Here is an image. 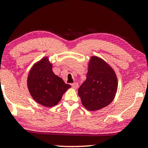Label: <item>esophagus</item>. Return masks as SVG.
I'll return each mask as SVG.
<instances>
[{
	"mask_svg": "<svg viewBox=\"0 0 148 148\" xmlns=\"http://www.w3.org/2000/svg\"><path fill=\"white\" fill-rule=\"evenodd\" d=\"M71 85H72V87L73 88H74V89H77L78 87V84L77 83H72Z\"/></svg>",
	"mask_w": 148,
	"mask_h": 148,
	"instance_id": "esophagus-1",
	"label": "esophagus"
}]
</instances>
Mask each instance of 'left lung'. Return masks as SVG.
<instances>
[{
  "instance_id": "left-lung-1",
  "label": "left lung",
  "mask_w": 148,
  "mask_h": 148,
  "mask_svg": "<svg viewBox=\"0 0 148 148\" xmlns=\"http://www.w3.org/2000/svg\"><path fill=\"white\" fill-rule=\"evenodd\" d=\"M117 85L113 68L103 59L93 56L88 65L87 79L78 90V96L88 111H97L111 103Z\"/></svg>"
}]
</instances>
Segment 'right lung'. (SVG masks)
<instances>
[{"label": "right lung", "mask_w": 148, "mask_h": 148, "mask_svg": "<svg viewBox=\"0 0 148 148\" xmlns=\"http://www.w3.org/2000/svg\"><path fill=\"white\" fill-rule=\"evenodd\" d=\"M48 57H44L33 65L27 78L28 89L37 103L52 107L59 103L71 86L55 75Z\"/></svg>", "instance_id": "1"}]
</instances>
